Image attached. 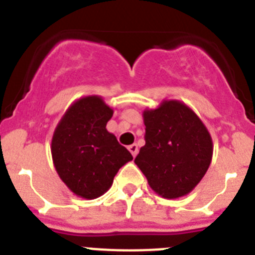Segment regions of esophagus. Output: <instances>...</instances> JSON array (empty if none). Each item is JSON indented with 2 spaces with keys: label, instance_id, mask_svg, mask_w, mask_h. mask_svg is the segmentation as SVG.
Masks as SVG:
<instances>
[{
  "label": "esophagus",
  "instance_id": "obj_1",
  "mask_svg": "<svg viewBox=\"0 0 255 255\" xmlns=\"http://www.w3.org/2000/svg\"><path fill=\"white\" fill-rule=\"evenodd\" d=\"M138 145H136V144H131V145H129V150H130V153H131L132 154V157H135V155L138 154Z\"/></svg>",
  "mask_w": 255,
  "mask_h": 255
}]
</instances>
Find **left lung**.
I'll use <instances>...</instances> for the list:
<instances>
[{"label": "left lung", "mask_w": 255, "mask_h": 255, "mask_svg": "<svg viewBox=\"0 0 255 255\" xmlns=\"http://www.w3.org/2000/svg\"><path fill=\"white\" fill-rule=\"evenodd\" d=\"M145 145L135 164L150 189L164 199H176L194 190L208 170L213 141L207 126L188 105L163 100L143 111Z\"/></svg>", "instance_id": "left-lung-1"}]
</instances>
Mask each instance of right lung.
<instances>
[{
	"label": "right lung",
	"instance_id": "right-lung-1",
	"mask_svg": "<svg viewBox=\"0 0 255 255\" xmlns=\"http://www.w3.org/2000/svg\"><path fill=\"white\" fill-rule=\"evenodd\" d=\"M114 108L101 96H85L71 103L52 135V161L70 191L96 199L112 186L114 177L132 159L129 150L106 129Z\"/></svg>",
	"mask_w": 255,
	"mask_h": 255
}]
</instances>
